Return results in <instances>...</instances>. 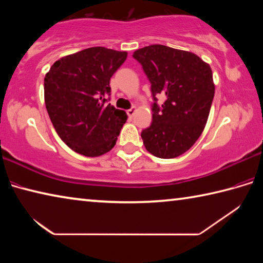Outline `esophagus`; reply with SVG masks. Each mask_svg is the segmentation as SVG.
Segmentation results:
<instances>
[{
	"instance_id": "34e87169",
	"label": "esophagus",
	"mask_w": 263,
	"mask_h": 263,
	"mask_svg": "<svg viewBox=\"0 0 263 263\" xmlns=\"http://www.w3.org/2000/svg\"><path fill=\"white\" fill-rule=\"evenodd\" d=\"M135 112H136V108L135 106H133V108H131V109H128L127 111H126V114H127V116L130 118H132L133 117V115H135Z\"/></svg>"
}]
</instances>
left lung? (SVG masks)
Here are the masks:
<instances>
[{"label": "left lung", "instance_id": "left-lung-1", "mask_svg": "<svg viewBox=\"0 0 263 263\" xmlns=\"http://www.w3.org/2000/svg\"><path fill=\"white\" fill-rule=\"evenodd\" d=\"M151 82L152 123L142 130L145 148L154 157L173 159L186 152L205 127L215 83L206 62L191 52L149 45L133 53ZM165 96L161 107L157 96Z\"/></svg>", "mask_w": 263, "mask_h": 263}]
</instances>
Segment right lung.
<instances>
[{"instance_id": "1", "label": "right lung", "mask_w": 263, "mask_h": 263, "mask_svg": "<svg viewBox=\"0 0 263 263\" xmlns=\"http://www.w3.org/2000/svg\"><path fill=\"white\" fill-rule=\"evenodd\" d=\"M127 53L90 47L55 61L44 79L46 110L61 140L84 157L114 147L125 111L106 104L110 79Z\"/></svg>"}]
</instances>
